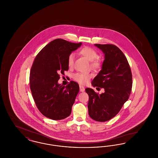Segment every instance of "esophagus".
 <instances>
[{
    "instance_id": "obj_1",
    "label": "esophagus",
    "mask_w": 158,
    "mask_h": 158,
    "mask_svg": "<svg viewBox=\"0 0 158 158\" xmlns=\"http://www.w3.org/2000/svg\"><path fill=\"white\" fill-rule=\"evenodd\" d=\"M79 88H80V91L81 92H83L85 90V88H84V86H82V85H79Z\"/></svg>"
}]
</instances>
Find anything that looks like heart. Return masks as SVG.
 Wrapping results in <instances>:
<instances>
[{"instance_id":"heart-1","label":"heart","mask_w":158,"mask_h":158,"mask_svg":"<svg viewBox=\"0 0 158 158\" xmlns=\"http://www.w3.org/2000/svg\"><path fill=\"white\" fill-rule=\"evenodd\" d=\"M79 53L86 59L91 61L90 65L94 69H98L101 66V63L97 59L98 56L97 52L93 48L89 47H85L81 48ZM75 55L73 53L69 54L68 58V64L69 68H72L74 63ZM92 75L89 73H77L73 76V79L81 84H86L88 82Z\"/></svg>"}]
</instances>
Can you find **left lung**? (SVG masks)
Wrapping results in <instances>:
<instances>
[{"instance_id": "1", "label": "left lung", "mask_w": 158, "mask_h": 158, "mask_svg": "<svg viewBox=\"0 0 158 158\" xmlns=\"http://www.w3.org/2000/svg\"><path fill=\"white\" fill-rule=\"evenodd\" d=\"M104 54V60L98 75L92 82L94 87L104 89L100 95L86 88L90 118L105 122L114 117L127 101L132 88V75L127 60L119 48L113 44H98Z\"/></svg>"}]
</instances>
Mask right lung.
<instances>
[{"label": "right lung", "mask_w": 158, "mask_h": 158, "mask_svg": "<svg viewBox=\"0 0 158 158\" xmlns=\"http://www.w3.org/2000/svg\"><path fill=\"white\" fill-rule=\"evenodd\" d=\"M81 45L56 39L45 45L34 61L30 75L31 93L39 111L48 118L60 120L71 114L79 86L70 81L65 86L58 81L60 74L69 70L68 56Z\"/></svg>", "instance_id": "add662e5"}]
</instances>
